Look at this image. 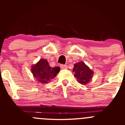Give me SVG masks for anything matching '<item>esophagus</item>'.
I'll return each mask as SVG.
<instances>
[{"mask_svg": "<svg viewBox=\"0 0 125 125\" xmlns=\"http://www.w3.org/2000/svg\"><path fill=\"white\" fill-rule=\"evenodd\" d=\"M60 66V68H61V69H65V70H66V69L68 68V66H67V65H61Z\"/></svg>", "mask_w": 125, "mask_h": 125, "instance_id": "34e87169", "label": "esophagus"}]
</instances>
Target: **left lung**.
<instances>
[{"mask_svg":"<svg viewBox=\"0 0 125 125\" xmlns=\"http://www.w3.org/2000/svg\"><path fill=\"white\" fill-rule=\"evenodd\" d=\"M73 71L74 77H76L79 83L86 85L93 78L94 72L83 62H80L74 64Z\"/></svg>","mask_w":125,"mask_h":125,"instance_id":"1","label":"left lung"}]
</instances>
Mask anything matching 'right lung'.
<instances>
[{
    "instance_id": "obj_1",
    "label": "right lung",
    "mask_w": 125,
    "mask_h": 125,
    "mask_svg": "<svg viewBox=\"0 0 125 125\" xmlns=\"http://www.w3.org/2000/svg\"><path fill=\"white\" fill-rule=\"evenodd\" d=\"M60 68L59 66L52 68L46 59H40L34 65H32L31 71L36 80L41 83H47L54 79L59 73Z\"/></svg>"
}]
</instances>
